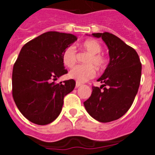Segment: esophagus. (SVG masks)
Listing matches in <instances>:
<instances>
[{
    "instance_id": "esophagus-1",
    "label": "esophagus",
    "mask_w": 155,
    "mask_h": 155,
    "mask_svg": "<svg viewBox=\"0 0 155 155\" xmlns=\"http://www.w3.org/2000/svg\"><path fill=\"white\" fill-rule=\"evenodd\" d=\"M81 85V83H79V82H76V85H75V87H79Z\"/></svg>"
}]
</instances>
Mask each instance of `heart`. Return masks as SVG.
<instances>
[{
	"mask_svg": "<svg viewBox=\"0 0 155 155\" xmlns=\"http://www.w3.org/2000/svg\"><path fill=\"white\" fill-rule=\"evenodd\" d=\"M82 48L89 53L86 60L87 65H78L70 71L69 77L78 82H85L95 76V69L102 70L106 65V59L102 51V46L98 41L88 39L82 43ZM62 61L68 68H72L77 61V50L74 46H69L62 54Z\"/></svg>",
	"mask_w": 155,
	"mask_h": 155,
	"instance_id": "b5f03b06",
	"label": "heart"
}]
</instances>
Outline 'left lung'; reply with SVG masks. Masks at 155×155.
<instances>
[{
	"label": "left lung",
	"instance_id": "left-lung-1",
	"mask_svg": "<svg viewBox=\"0 0 155 155\" xmlns=\"http://www.w3.org/2000/svg\"><path fill=\"white\" fill-rule=\"evenodd\" d=\"M92 35L105 42L109 63L98 79L103 84L92 86L91 95L84 105L94 120L108 123L120 119L132 105L140 83L142 66L136 50L115 35L105 31Z\"/></svg>",
	"mask_w": 155,
	"mask_h": 155
}]
</instances>
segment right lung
<instances>
[{"instance_id":"1","label":"right lung","mask_w":155,"mask_h":155,"mask_svg":"<svg viewBox=\"0 0 155 155\" xmlns=\"http://www.w3.org/2000/svg\"><path fill=\"white\" fill-rule=\"evenodd\" d=\"M75 35L47 31L23 46L12 71V96L21 114L33 124L46 125L62 110L64 98L73 91V79L56 84L68 74L62 54Z\"/></svg>"}]
</instances>
